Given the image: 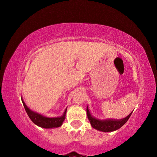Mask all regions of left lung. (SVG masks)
Wrapping results in <instances>:
<instances>
[{
    "label": "left lung",
    "mask_w": 157,
    "mask_h": 157,
    "mask_svg": "<svg viewBox=\"0 0 157 157\" xmlns=\"http://www.w3.org/2000/svg\"><path fill=\"white\" fill-rule=\"evenodd\" d=\"M131 113H129L128 116L125 118L121 120H116V119H107V120H100V119L95 118L94 116H91L88 107H86V114L88 119L90 121L93 128L98 130L100 132H113L116 130L121 128L122 126H123L126 122L128 121Z\"/></svg>",
    "instance_id": "1"
}]
</instances>
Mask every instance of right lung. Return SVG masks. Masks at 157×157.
Segmentation results:
<instances>
[{"label":"right lung","mask_w":157,"mask_h":157,"mask_svg":"<svg viewBox=\"0 0 157 157\" xmlns=\"http://www.w3.org/2000/svg\"><path fill=\"white\" fill-rule=\"evenodd\" d=\"M21 100H22L23 106H24V108L26 112L28 113L29 118L37 126L46 129L55 128V127H59L62 126L63 122L65 120L66 110H67L66 109L62 116L56 117V118H48V117H46L41 115L40 113H38L32 111L26 106L23 99H21Z\"/></svg>","instance_id":"add662e5"}]
</instances>
